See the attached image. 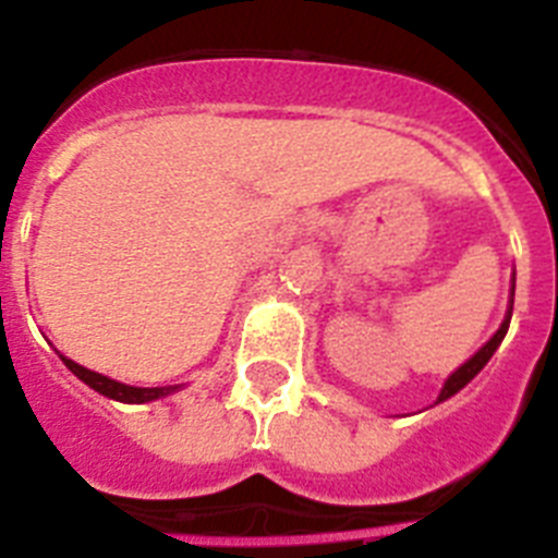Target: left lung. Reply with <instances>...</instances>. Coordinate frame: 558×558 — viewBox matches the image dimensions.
I'll return each instance as SVG.
<instances>
[{"label": "left lung", "instance_id": "obj_1", "mask_svg": "<svg viewBox=\"0 0 558 558\" xmlns=\"http://www.w3.org/2000/svg\"><path fill=\"white\" fill-rule=\"evenodd\" d=\"M511 295H514V288H511ZM511 307H514V299H511V304H509V313H506V318H502L500 329H497V332L492 335V338L486 340V343H483V347L477 349V352L472 354V357L466 360V363H463L461 368H456V372H452L450 377H447L445 388H441V393H438V402H445V399H450L452 393H458V391H461V388L466 386V383H470V379L475 377V374L481 372V368L486 366V363H489V360H492V354L497 352V347H500V343H502V338H506V332H509V324H511Z\"/></svg>", "mask_w": 558, "mask_h": 558}]
</instances>
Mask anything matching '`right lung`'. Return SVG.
Returning <instances> with one entry per match:
<instances>
[{
  "mask_svg": "<svg viewBox=\"0 0 558 558\" xmlns=\"http://www.w3.org/2000/svg\"><path fill=\"white\" fill-rule=\"evenodd\" d=\"M61 360L66 363V368L75 374L77 379H83L88 388H95L97 393L108 399H117V402H153V399H161L167 393H172L179 386H167V388H136V386H125V383H117V379L106 377V374H97V372H88V368L77 366L75 360L63 357Z\"/></svg>",
  "mask_w": 558,
  "mask_h": 558,
  "instance_id": "right-lung-1",
  "label": "right lung"
}]
</instances>
